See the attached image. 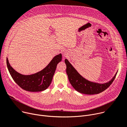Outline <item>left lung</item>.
Instances as JSON below:
<instances>
[{"label": "left lung", "instance_id": "obj_1", "mask_svg": "<svg viewBox=\"0 0 127 127\" xmlns=\"http://www.w3.org/2000/svg\"><path fill=\"white\" fill-rule=\"evenodd\" d=\"M66 65V73L68 79L73 88L80 93L94 95L101 93L107 89L116 77L118 71L113 77L107 83L100 84L91 82L80 75L67 59L65 60Z\"/></svg>", "mask_w": 127, "mask_h": 127}]
</instances>
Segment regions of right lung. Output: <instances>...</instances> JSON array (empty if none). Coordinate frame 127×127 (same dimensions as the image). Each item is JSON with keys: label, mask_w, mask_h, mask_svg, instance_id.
<instances>
[{"label": "right lung", "mask_w": 127, "mask_h": 127, "mask_svg": "<svg viewBox=\"0 0 127 127\" xmlns=\"http://www.w3.org/2000/svg\"><path fill=\"white\" fill-rule=\"evenodd\" d=\"M62 60V54L55 56L49 64L41 71L30 75H23L11 67L6 58L9 72L16 83L22 89L29 92H40L47 89L51 84L57 66Z\"/></svg>", "instance_id": "obj_1"}]
</instances>
